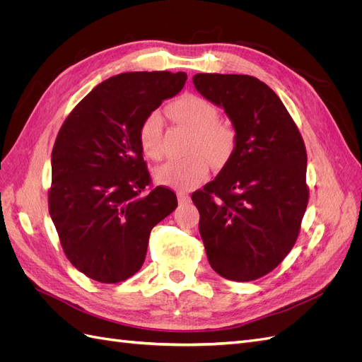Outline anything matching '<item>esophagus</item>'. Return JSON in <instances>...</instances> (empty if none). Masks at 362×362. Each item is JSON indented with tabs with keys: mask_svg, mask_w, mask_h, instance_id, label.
<instances>
[{
	"mask_svg": "<svg viewBox=\"0 0 362 362\" xmlns=\"http://www.w3.org/2000/svg\"><path fill=\"white\" fill-rule=\"evenodd\" d=\"M177 198H178V202L180 204H185V202H189L190 201V196L185 193V192H178L177 193Z\"/></svg>",
	"mask_w": 362,
	"mask_h": 362,
	"instance_id": "1",
	"label": "esophagus"
}]
</instances>
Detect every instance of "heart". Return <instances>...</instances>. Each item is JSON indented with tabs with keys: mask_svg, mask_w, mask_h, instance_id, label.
Here are the masks:
<instances>
[{
	"mask_svg": "<svg viewBox=\"0 0 362 362\" xmlns=\"http://www.w3.org/2000/svg\"><path fill=\"white\" fill-rule=\"evenodd\" d=\"M169 112L173 119L193 131L190 151L192 157L169 160L154 169V181L164 187L189 190L201 184L208 175L210 164L222 166L234 148V131L225 124H218L216 107L196 95H184L172 103ZM139 145L145 157L158 160L163 156V116L158 110L148 113L139 127ZM206 155L204 156L203 154Z\"/></svg>",
	"mask_w": 362,
	"mask_h": 362,
	"instance_id": "b5f03b06",
	"label": "heart"
}]
</instances>
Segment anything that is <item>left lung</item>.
<instances>
[{"label": "left lung", "instance_id": "obj_1", "mask_svg": "<svg viewBox=\"0 0 362 362\" xmlns=\"http://www.w3.org/2000/svg\"><path fill=\"white\" fill-rule=\"evenodd\" d=\"M193 84L234 128L225 166L192 194L206 258L226 279L254 281L298 238L308 204L303 140L279 96L255 76L196 74Z\"/></svg>", "mask_w": 362, "mask_h": 362}]
</instances>
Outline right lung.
Returning a JSON list of instances; mask_svg holds the SVG:
<instances>
[{
  "instance_id": "1",
  "label": "right lung",
  "mask_w": 362,
  "mask_h": 362,
  "mask_svg": "<svg viewBox=\"0 0 362 362\" xmlns=\"http://www.w3.org/2000/svg\"><path fill=\"white\" fill-rule=\"evenodd\" d=\"M187 74L125 72L87 95L64 120L51 154L49 214L64 254L86 276L116 284L146 257L149 234L177 208V194L156 187L139 145V127L175 96Z\"/></svg>"
}]
</instances>
